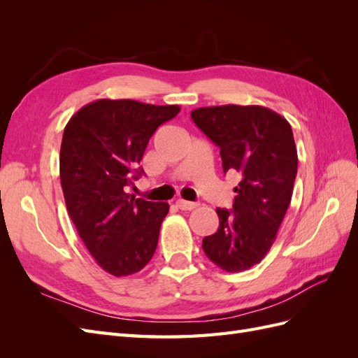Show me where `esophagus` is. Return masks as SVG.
I'll list each match as a JSON object with an SVG mask.
<instances>
[{"label": "esophagus", "mask_w": 358, "mask_h": 358, "mask_svg": "<svg viewBox=\"0 0 358 358\" xmlns=\"http://www.w3.org/2000/svg\"><path fill=\"white\" fill-rule=\"evenodd\" d=\"M176 206L182 210H192L197 208V203H192V201H187V200H178Z\"/></svg>", "instance_id": "esophagus-1"}]
</instances>
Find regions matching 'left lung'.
<instances>
[{"mask_svg": "<svg viewBox=\"0 0 358 358\" xmlns=\"http://www.w3.org/2000/svg\"><path fill=\"white\" fill-rule=\"evenodd\" d=\"M191 117L220 148L222 170L237 171L233 209H216L220 227L203 251L225 272H242L270 251L291 201L297 149L285 117L263 106L200 107Z\"/></svg>", "mask_w": 358, "mask_h": 358, "instance_id": "1", "label": "left lung"}]
</instances>
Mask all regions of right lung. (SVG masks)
<instances>
[{"label":"right lung","mask_w":358,"mask_h":358,"mask_svg":"<svg viewBox=\"0 0 358 358\" xmlns=\"http://www.w3.org/2000/svg\"><path fill=\"white\" fill-rule=\"evenodd\" d=\"M179 106L134 100H96L71 116L64 129L59 178L67 210L80 239L107 273L128 276L152 258L169 203L125 192L143 173L136 169L157 128Z\"/></svg>","instance_id":"right-lung-1"}]
</instances>
